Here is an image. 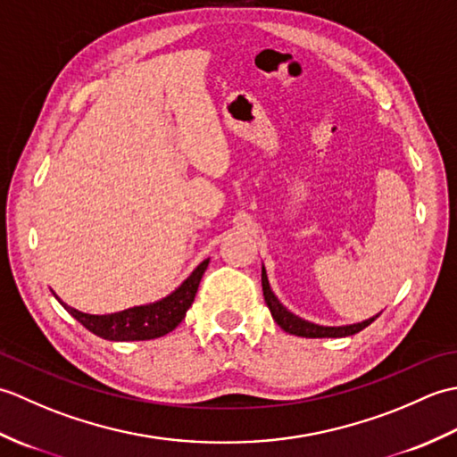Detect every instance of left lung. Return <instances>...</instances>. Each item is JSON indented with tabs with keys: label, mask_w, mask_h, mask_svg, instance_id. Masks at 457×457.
Instances as JSON below:
<instances>
[{
	"label": "left lung",
	"mask_w": 457,
	"mask_h": 457,
	"mask_svg": "<svg viewBox=\"0 0 457 457\" xmlns=\"http://www.w3.org/2000/svg\"><path fill=\"white\" fill-rule=\"evenodd\" d=\"M261 283H263V296H265V303L270 310V316H273L275 322L285 329V332L293 334V336H300V337H345V336H353L357 332H361L363 328H367L371 322H375L373 316L365 320V322H359V324H352V326H318L308 322V320L298 318L296 314L288 312V310L278 303V298L275 296L273 290L269 287V278H267V270L263 267L261 270Z\"/></svg>",
	"instance_id": "8db88e82"
}]
</instances>
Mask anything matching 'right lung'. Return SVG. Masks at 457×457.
Segmentation results:
<instances>
[{
    "label": "right lung",
    "mask_w": 457,
    "mask_h": 457,
    "mask_svg": "<svg viewBox=\"0 0 457 457\" xmlns=\"http://www.w3.org/2000/svg\"><path fill=\"white\" fill-rule=\"evenodd\" d=\"M208 263L210 259H204L174 293L157 300V303L153 304L133 306L128 310H121V312L96 316L80 312V310L61 303V298H58V303L68 310V314L79 320L86 329H90L92 334L104 339H110V342H141V339H154L172 332V329L182 322L184 316H187V310L194 303V296H196L198 285L204 270L208 269Z\"/></svg>",
    "instance_id": "1"
}]
</instances>
